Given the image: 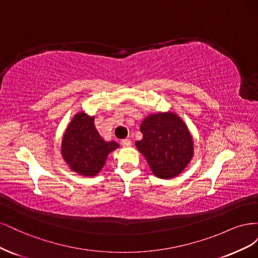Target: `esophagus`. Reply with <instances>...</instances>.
<instances>
[{
	"label": "esophagus",
	"instance_id": "obj_1",
	"mask_svg": "<svg viewBox=\"0 0 258 258\" xmlns=\"http://www.w3.org/2000/svg\"><path fill=\"white\" fill-rule=\"evenodd\" d=\"M131 141L129 139H124V140H122L121 141V145L123 146V147H130L131 146Z\"/></svg>",
	"mask_w": 258,
	"mask_h": 258
}]
</instances>
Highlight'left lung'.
I'll return each instance as SVG.
<instances>
[{
    "label": "left lung",
    "mask_w": 258,
    "mask_h": 258,
    "mask_svg": "<svg viewBox=\"0 0 258 258\" xmlns=\"http://www.w3.org/2000/svg\"><path fill=\"white\" fill-rule=\"evenodd\" d=\"M140 130L143 139L136 145L156 176L172 178L188 165L194 154L192 139L177 115H150L142 121Z\"/></svg>",
    "instance_id": "8db88e82"
}]
</instances>
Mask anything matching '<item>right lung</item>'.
Listing matches in <instances>:
<instances>
[{
	"label": "right lung",
	"mask_w": 258,
	"mask_h": 258,
	"mask_svg": "<svg viewBox=\"0 0 258 258\" xmlns=\"http://www.w3.org/2000/svg\"><path fill=\"white\" fill-rule=\"evenodd\" d=\"M93 120V116L76 114L62 139L61 152L64 160L73 171L84 176L97 175L108 153L119 146L114 141H104Z\"/></svg>",
	"instance_id": "add662e5"
}]
</instances>
